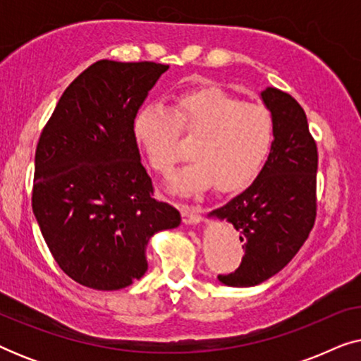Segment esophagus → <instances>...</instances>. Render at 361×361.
I'll list each match as a JSON object with an SVG mask.
<instances>
[{"label":"esophagus","instance_id":"obj_1","mask_svg":"<svg viewBox=\"0 0 361 361\" xmlns=\"http://www.w3.org/2000/svg\"><path fill=\"white\" fill-rule=\"evenodd\" d=\"M180 214H182V220H184V224H187V225H197V224H200V220H202V210L199 209V207L182 205Z\"/></svg>","mask_w":361,"mask_h":361}]
</instances>
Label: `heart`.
I'll return each instance as SVG.
<instances>
[{"label":"heart","instance_id":"obj_1","mask_svg":"<svg viewBox=\"0 0 361 361\" xmlns=\"http://www.w3.org/2000/svg\"><path fill=\"white\" fill-rule=\"evenodd\" d=\"M180 128L197 137L195 159L174 177L176 190L202 192L215 185L233 194L253 184L274 146V121L268 110L207 87L182 93L176 111L162 103L142 106L135 121L137 141L151 166L171 176L184 156Z\"/></svg>","mask_w":361,"mask_h":361}]
</instances>
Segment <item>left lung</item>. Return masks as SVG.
I'll return each mask as SVG.
<instances>
[{
    "label": "left lung",
    "instance_id": "obj_1",
    "mask_svg": "<svg viewBox=\"0 0 361 361\" xmlns=\"http://www.w3.org/2000/svg\"><path fill=\"white\" fill-rule=\"evenodd\" d=\"M274 121V146L248 189L210 212L240 231L245 255L235 273L220 274L233 288L256 286L279 273L307 240L317 215V145L302 106L289 93L261 92Z\"/></svg>",
    "mask_w": 361,
    "mask_h": 361
}]
</instances>
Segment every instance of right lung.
Wrapping results in <instances>:
<instances>
[{
    "instance_id": "1",
    "label": "right lung",
    "mask_w": 361,
    "mask_h": 361,
    "mask_svg": "<svg viewBox=\"0 0 361 361\" xmlns=\"http://www.w3.org/2000/svg\"><path fill=\"white\" fill-rule=\"evenodd\" d=\"M169 66L98 61L62 93L34 159L32 212L54 259L85 288L116 290L147 269L154 233L180 214L156 200L135 118Z\"/></svg>"
}]
</instances>
